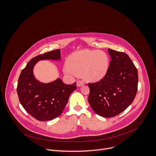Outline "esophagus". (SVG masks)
I'll use <instances>...</instances> for the list:
<instances>
[{"label": "esophagus", "instance_id": "esophagus-1", "mask_svg": "<svg viewBox=\"0 0 156 156\" xmlns=\"http://www.w3.org/2000/svg\"><path fill=\"white\" fill-rule=\"evenodd\" d=\"M83 84H84V82L82 80H79L77 81V85L78 87H81V86H82Z\"/></svg>", "mask_w": 156, "mask_h": 156}]
</instances>
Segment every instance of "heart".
Listing matches in <instances>:
<instances>
[{"label": "heart", "mask_w": 156, "mask_h": 156, "mask_svg": "<svg viewBox=\"0 0 156 156\" xmlns=\"http://www.w3.org/2000/svg\"><path fill=\"white\" fill-rule=\"evenodd\" d=\"M109 58L105 52L97 50H81L71 55L64 68L66 75L75 77L82 74L87 80L97 81L104 77L109 67Z\"/></svg>", "instance_id": "heart-1"}]
</instances>
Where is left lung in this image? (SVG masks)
<instances>
[{
    "label": "left lung",
    "instance_id": "8db88e82",
    "mask_svg": "<svg viewBox=\"0 0 156 156\" xmlns=\"http://www.w3.org/2000/svg\"><path fill=\"white\" fill-rule=\"evenodd\" d=\"M111 61L107 74L99 82L89 83V103L98 115L111 118L126 110L137 90V70L129 56L108 49Z\"/></svg>",
    "mask_w": 156,
    "mask_h": 156
}]
</instances>
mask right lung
Returning <instances> with one entry per match:
<instances>
[{"instance_id":"add662e5","label":"right lung","mask_w":156,"mask_h":156,"mask_svg":"<svg viewBox=\"0 0 156 156\" xmlns=\"http://www.w3.org/2000/svg\"><path fill=\"white\" fill-rule=\"evenodd\" d=\"M46 59L60 60V49L32 58L22 71L16 88L22 107L39 121L51 120L60 116L69 96L77 88L76 82L67 85L59 78L48 83L37 80L33 75V67L39 61Z\"/></svg>"}]
</instances>
